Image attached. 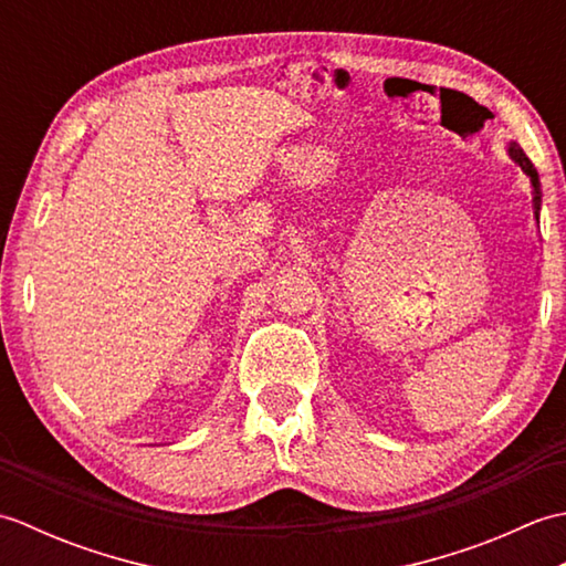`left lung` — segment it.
Instances as JSON below:
<instances>
[{
    "instance_id": "1",
    "label": "left lung",
    "mask_w": 566,
    "mask_h": 566,
    "mask_svg": "<svg viewBox=\"0 0 566 566\" xmlns=\"http://www.w3.org/2000/svg\"><path fill=\"white\" fill-rule=\"evenodd\" d=\"M509 158L521 167V170L531 177V185H533V203H535V219H539V207H543V189H539V177H537V170L535 165L527 160V155L523 153V148L518 146V143H509Z\"/></svg>"
}]
</instances>
